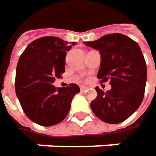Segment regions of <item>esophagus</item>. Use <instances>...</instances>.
<instances>
[{
  "label": "esophagus",
  "mask_w": 156,
  "mask_h": 156,
  "mask_svg": "<svg viewBox=\"0 0 156 156\" xmlns=\"http://www.w3.org/2000/svg\"><path fill=\"white\" fill-rule=\"evenodd\" d=\"M87 89H88V87H86V86H81V90H82V91L86 90Z\"/></svg>",
  "instance_id": "1"
}]
</instances>
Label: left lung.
<instances>
[{
	"label": "left lung",
	"mask_w": 156,
	"mask_h": 156,
	"mask_svg": "<svg viewBox=\"0 0 156 156\" xmlns=\"http://www.w3.org/2000/svg\"><path fill=\"white\" fill-rule=\"evenodd\" d=\"M101 56L98 78L110 80V90L96 88L90 107L95 115L107 123L125 121L142 103L147 83V64L139 45L122 34H110L97 41H85Z\"/></svg>",
	"instance_id": "8db88e82"
}]
</instances>
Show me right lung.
I'll return each instance as SVG.
<instances>
[{
	"mask_svg": "<svg viewBox=\"0 0 156 156\" xmlns=\"http://www.w3.org/2000/svg\"><path fill=\"white\" fill-rule=\"evenodd\" d=\"M54 36L32 41L20 56L16 71V94L25 114L34 122L49 127L62 122L73 98L80 92L77 84L58 90L53 85L65 73L66 51L77 42Z\"/></svg>",
	"mask_w": 156,
	"mask_h": 156,
	"instance_id": "right-lung-1",
	"label": "right lung"
}]
</instances>
